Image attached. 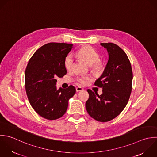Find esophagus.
Segmentation results:
<instances>
[{
    "instance_id": "esophagus-1",
    "label": "esophagus",
    "mask_w": 157,
    "mask_h": 157,
    "mask_svg": "<svg viewBox=\"0 0 157 157\" xmlns=\"http://www.w3.org/2000/svg\"><path fill=\"white\" fill-rule=\"evenodd\" d=\"M76 92H80V91H82L83 90V88L81 87L78 86L76 88Z\"/></svg>"
}]
</instances>
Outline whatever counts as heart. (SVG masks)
<instances>
[{
    "label": "heart",
    "instance_id": "b5f03b06",
    "mask_svg": "<svg viewBox=\"0 0 157 157\" xmlns=\"http://www.w3.org/2000/svg\"><path fill=\"white\" fill-rule=\"evenodd\" d=\"M76 56H78L83 59L89 65L91 66V68L97 70L100 68L101 64L98 61L100 60V54L97 51L90 46H85L81 48L76 54ZM75 62V58L73 55H68L65 60V68L70 70L73 68ZM78 81L82 84H87L91 80V77L89 76H81L78 78Z\"/></svg>",
    "mask_w": 157,
    "mask_h": 157
}]
</instances>
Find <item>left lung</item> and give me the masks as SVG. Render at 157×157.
Here are the masks:
<instances>
[{
    "label": "left lung",
    "mask_w": 157,
    "mask_h": 157,
    "mask_svg": "<svg viewBox=\"0 0 157 157\" xmlns=\"http://www.w3.org/2000/svg\"><path fill=\"white\" fill-rule=\"evenodd\" d=\"M108 53L109 58L101 76L95 85L101 87V95L90 89L86 108L90 117L97 121L108 122L125 108L132 90L133 72L126 53L112 43H100Z\"/></svg>",
    "instance_id": "1"
}]
</instances>
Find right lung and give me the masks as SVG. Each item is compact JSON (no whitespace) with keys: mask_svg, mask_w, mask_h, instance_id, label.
<instances>
[{"mask_svg":"<svg viewBox=\"0 0 157 157\" xmlns=\"http://www.w3.org/2000/svg\"><path fill=\"white\" fill-rule=\"evenodd\" d=\"M72 48V44H46L35 51L27 65L25 87L29 101L36 113L48 120L62 117L76 93L73 86L58 90L56 87V78L67 73L65 60Z\"/></svg>","mask_w":157,"mask_h":157,"instance_id":"right-lung-1","label":"right lung"}]
</instances>
